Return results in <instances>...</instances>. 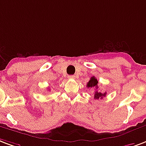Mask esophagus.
<instances>
[{
    "label": "esophagus",
    "instance_id": "esophagus-1",
    "mask_svg": "<svg viewBox=\"0 0 146 146\" xmlns=\"http://www.w3.org/2000/svg\"><path fill=\"white\" fill-rule=\"evenodd\" d=\"M75 76L73 75H70V76H68V78L69 79H75Z\"/></svg>",
    "mask_w": 146,
    "mask_h": 146
}]
</instances>
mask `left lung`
<instances>
[{"mask_svg":"<svg viewBox=\"0 0 146 146\" xmlns=\"http://www.w3.org/2000/svg\"><path fill=\"white\" fill-rule=\"evenodd\" d=\"M98 80L94 76L91 77V79L90 80V81L88 82L87 86L88 88H91V89H95V93H94V99L95 100H99V99H103V97H105L106 95V93H100L97 90L98 89Z\"/></svg>","mask_w":146,"mask_h":146,"instance_id":"8db88e82","label":"left lung"}]
</instances>
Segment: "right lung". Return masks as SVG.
Segmentation results:
<instances>
[{"mask_svg": "<svg viewBox=\"0 0 146 146\" xmlns=\"http://www.w3.org/2000/svg\"><path fill=\"white\" fill-rule=\"evenodd\" d=\"M50 88H49V89H48V91H50Z\"/></svg>", "mask_w": 146, "mask_h": 146, "instance_id": "1", "label": "right lung"}]
</instances>
